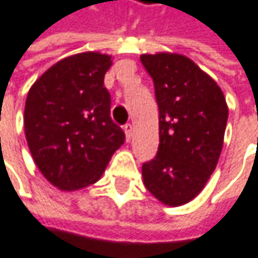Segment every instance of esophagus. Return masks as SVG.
Returning <instances> with one entry per match:
<instances>
[{"mask_svg":"<svg viewBox=\"0 0 258 258\" xmlns=\"http://www.w3.org/2000/svg\"><path fill=\"white\" fill-rule=\"evenodd\" d=\"M123 132H125L126 141H130L132 139V135H133V125L132 123H125L123 125Z\"/></svg>","mask_w":258,"mask_h":258,"instance_id":"esophagus-1","label":"esophagus"}]
</instances>
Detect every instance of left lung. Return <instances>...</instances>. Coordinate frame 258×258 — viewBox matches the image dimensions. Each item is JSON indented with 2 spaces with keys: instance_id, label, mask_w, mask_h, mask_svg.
Masks as SVG:
<instances>
[{
  "instance_id": "8db88e82",
  "label": "left lung",
  "mask_w": 258,
  "mask_h": 258,
  "mask_svg": "<svg viewBox=\"0 0 258 258\" xmlns=\"http://www.w3.org/2000/svg\"><path fill=\"white\" fill-rule=\"evenodd\" d=\"M141 61L154 81L159 105V151L144 163L145 187L166 206L192 201L213 174L228 119L216 81L189 57L159 52Z\"/></svg>"
}]
</instances>
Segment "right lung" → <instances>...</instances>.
<instances>
[{
  "mask_svg": "<svg viewBox=\"0 0 258 258\" xmlns=\"http://www.w3.org/2000/svg\"><path fill=\"white\" fill-rule=\"evenodd\" d=\"M110 66L107 54L69 55L43 72L28 90L27 144L42 175L60 190L96 183L125 141L122 128L110 117L111 99L104 87Z\"/></svg>",
  "mask_w": 258,
  "mask_h": 258,
  "instance_id": "obj_1",
  "label": "right lung"
}]
</instances>
